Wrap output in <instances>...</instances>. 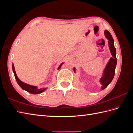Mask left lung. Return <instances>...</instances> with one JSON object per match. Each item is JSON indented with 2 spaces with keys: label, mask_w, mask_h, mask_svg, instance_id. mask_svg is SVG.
Returning a JSON list of instances; mask_svg holds the SVG:
<instances>
[{
  "label": "left lung",
  "mask_w": 133,
  "mask_h": 133,
  "mask_svg": "<svg viewBox=\"0 0 133 133\" xmlns=\"http://www.w3.org/2000/svg\"><path fill=\"white\" fill-rule=\"evenodd\" d=\"M104 35H105V38L108 39V45L109 48V50L112 55V57L110 58L109 60L107 63L105 67L104 68L103 71L102 77L100 78L99 80V83L102 84V90L105 89L111 82L112 80L113 79L115 75L116 63H117L116 57V51L114 46V39L112 38L111 34L109 33V31H108L107 30L104 31ZM73 70L74 73H76V68L75 67L74 68Z\"/></svg>",
  "instance_id": "obj_1"
}]
</instances>
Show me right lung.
Instances as JSON below:
<instances>
[{"instance_id": "right-lung-1", "label": "right lung", "mask_w": 133, "mask_h": 133, "mask_svg": "<svg viewBox=\"0 0 133 133\" xmlns=\"http://www.w3.org/2000/svg\"><path fill=\"white\" fill-rule=\"evenodd\" d=\"M63 63H64V62L60 64V65L58 68V70H59L60 69V68L62 67V65H63ZM12 69H13V71L14 73L15 79H16V80H17V83L18 84V85L20 86V87H21L23 90L27 91L28 92H29V93H31L32 94H38L42 93V92H44L47 89V88H41V89H39V88H38L37 86L29 85V84L23 82L19 79V78L17 76V74H16V72L15 70V68H14V65L13 63L12 64Z\"/></svg>"}]
</instances>
